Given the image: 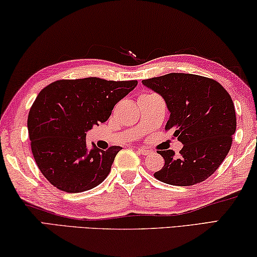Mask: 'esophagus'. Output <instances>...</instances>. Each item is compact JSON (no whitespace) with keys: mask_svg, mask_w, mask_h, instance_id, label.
<instances>
[{"mask_svg":"<svg viewBox=\"0 0 257 257\" xmlns=\"http://www.w3.org/2000/svg\"><path fill=\"white\" fill-rule=\"evenodd\" d=\"M138 152H140L141 154H143V156H148V154L151 153V151L149 149H145V148H138L137 149Z\"/></svg>","mask_w":257,"mask_h":257,"instance_id":"34e87169","label":"esophagus"}]
</instances>
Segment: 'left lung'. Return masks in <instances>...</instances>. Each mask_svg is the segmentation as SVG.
Wrapping results in <instances>:
<instances>
[{
  "label": "left lung",
  "mask_w": 257,
  "mask_h": 257,
  "mask_svg": "<svg viewBox=\"0 0 257 257\" xmlns=\"http://www.w3.org/2000/svg\"><path fill=\"white\" fill-rule=\"evenodd\" d=\"M142 82L164 97L170 112L165 129H173L183 144L180 154L158 151L165 165L154 177L178 186L207 180L229 153L237 127L229 92L217 81L185 73H169Z\"/></svg>",
  "instance_id": "1"
}]
</instances>
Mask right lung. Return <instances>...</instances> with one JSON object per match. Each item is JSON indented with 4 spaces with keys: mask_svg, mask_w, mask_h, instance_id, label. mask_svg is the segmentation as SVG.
I'll return each mask as SVG.
<instances>
[{
    "mask_svg": "<svg viewBox=\"0 0 257 257\" xmlns=\"http://www.w3.org/2000/svg\"><path fill=\"white\" fill-rule=\"evenodd\" d=\"M137 85L136 80L99 77L59 80L36 97L27 120L36 165L60 191L79 193L99 185L111 172L120 146L87 150L85 135L105 122L117 101Z\"/></svg>",
    "mask_w": 257,
    "mask_h": 257,
    "instance_id": "right-lung-1",
    "label": "right lung"
}]
</instances>
